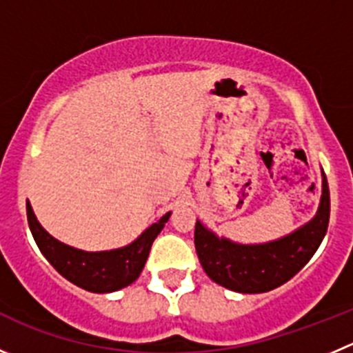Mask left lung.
<instances>
[{
    "label": "left lung",
    "mask_w": 353,
    "mask_h": 353,
    "mask_svg": "<svg viewBox=\"0 0 353 353\" xmlns=\"http://www.w3.org/2000/svg\"><path fill=\"white\" fill-rule=\"evenodd\" d=\"M330 208V187L322 171L321 203L310 221L275 241L241 244L218 237L197 220V256L213 283L236 293H267L288 283L314 256L327 232Z\"/></svg>",
    "instance_id": "obj_1"
}]
</instances>
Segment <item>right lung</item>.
<instances>
[{"mask_svg":"<svg viewBox=\"0 0 353 353\" xmlns=\"http://www.w3.org/2000/svg\"><path fill=\"white\" fill-rule=\"evenodd\" d=\"M170 216L171 211H168L156 223L147 227L133 243L123 248L109 251H83L50 236L41 227L28 201L29 229L43 256L62 277L92 293H112L135 283L145 267L154 239L159 236Z\"/></svg>","mask_w":353,"mask_h":353,"instance_id":"1","label":"right lung"}]
</instances>
